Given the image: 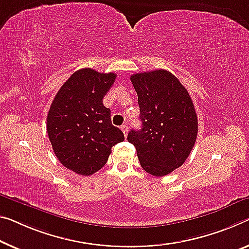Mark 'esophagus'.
I'll list each match as a JSON object with an SVG mask.
<instances>
[{
    "mask_svg": "<svg viewBox=\"0 0 249 249\" xmlns=\"http://www.w3.org/2000/svg\"><path fill=\"white\" fill-rule=\"evenodd\" d=\"M121 130L124 131V135L127 136L128 135V131H129V127L127 124H122L121 125Z\"/></svg>",
    "mask_w": 249,
    "mask_h": 249,
    "instance_id": "1",
    "label": "esophagus"
}]
</instances>
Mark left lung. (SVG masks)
I'll return each instance as SVG.
<instances>
[{
  "mask_svg": "<svg viewBox=\"0 0 249 249\" xmlns=\"http://www.w3.org/2000/svg\"><path fill=\"white\" fill-rule=\"evenodd\" d=\"M138 94L141 129L131 130L128 141L136 147L141 167L162 177L188 158L196 142L198 119L188 91L167 70L131 75Z\"/></svg>",
  "mask_w": 249,
  "mask_h": 249,
  "instance_id": "obj_1",
  "label": "left lung"
}]
</instances>
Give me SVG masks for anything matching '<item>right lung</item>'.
<instances>
[{
	"label": "right lung",
	"instance_id": "1",
	"mask_svg": "<svg viewBox=\"0 0 249 249\" xmlns=\"http://www.w3.org/2000/svg\"><path fill=\"white\" fill-rule=\"evenodd\" d=\"M116 76L90 68L78 70L60 88L50 107L47 130L53 151L75 174L97 173L108 161L111 148L124 140L102 102Z\"/></svg>",
	"mask_w": 249,
	"mask_h": 249
}]
</instances>
